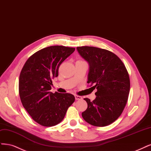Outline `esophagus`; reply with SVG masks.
Here are the masks:
<instances>
[{
  "label": "esophagus",
  "instance_id": "obj_1",
  "mask_svg": "<svg viewBox=\"0 0 151 151\" xmlns=\"http://www.w3.org/2000/svg\"><path fill=\"white\" fill-rule=\"evenodd\" d=\"M75 99H76V100H81L82 98L81 96H77V95H75Z\"/></svg>",
  "mask_w": 151,
  "mask_h": 151
}]
</instances>
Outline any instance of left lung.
<instances>
[{
  "label": "left lung",
  "instance_id": "left-lung-1",
  "mask_svg": "<svg viewBox=\"0 0 151 151\" xmlns=\"http://www.w3.org/2000/svg\"><path fill=\"white\" fill-rule=\"evenodd\" d=\"M77 50L89 64L87 83L93 90L97 89L94 100L84 99L87 108L82 116L92 126H108L117 120L126 105L130 91L128 72L111 51L89 46L77 47Z\"/></svg>",
  "mask_w": 151,
  "mask_h": 151
}]
</instances>
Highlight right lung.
Returning <instances> with one entry per match:
<instances>
[{
	"label": "right lung",
	"instance_id": "add662e5",
	"mask_svg": "<svg viewBox=\"0 0 151 151\" xmlns=\"http://www.w3.org/2000/svg\"><path fill=\"white\" fill-rule=\"evenodd\" d=\"M74 50L62 45L44 48L30 57L20 72V101L33 120L41 126L52 127L60 123L75 101L71 93L50 92L60 65Z\"/></svg>",
	"mask_w": 151,
	"mask_h": 151
}]
</instances>
